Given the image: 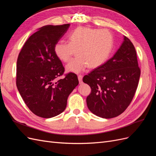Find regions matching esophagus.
Returning <instances> with one entry per match:
<instances>
[{
    "instance_id": "esophagus-1",
    "label": "esophagus",
    "mask_w": 156,
    "mask_h": 156,
    "mask_svg": "<svg viewBox=\"0 0 156 156\" xmlns=\"http://www.w3.org/2000/svg\"><path fill=\"white\" fill-rule=\"evenodd\" d=\"M78 79H79V83L81 84L83 83V75H78Z\"/></svg>"
}]
</instances>
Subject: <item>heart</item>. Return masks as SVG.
Listing matches in <instances>:
<instances>
[{
	"mask_svg": "<svg viewBox=\"0 0 156 156\" xmlns=\"http://www.w3.org/2000/svg\"><path fill=\"white\" fill-rule=\"evenodd\" d=\"M69 42L60 40L54 46L56 57L67 62L76 50L77 56L66 65L68 72L79 73L88 66L96 68L104 64L114 45L112 34L107 29L79 27L68 35Z\"/></svg>",
	"mask_w": 156,
	"mask_h": 156,
	"instance_id": "obj_1",
	"label": "heart"
}]
</instances>
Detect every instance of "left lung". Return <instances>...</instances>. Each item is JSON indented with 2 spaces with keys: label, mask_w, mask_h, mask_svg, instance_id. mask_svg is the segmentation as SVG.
<instances>
[{
  "label": "left lung",
  "mask_w": 156,
  "mask_h": 156,
  "mask_svg": "<svg viewBox=\"0 0 156 156\" xmlns=\"http://www.w3.org/2000/svg\"><path fill=\"white\" fill-rule=\"evenodd\" d=\"M140 75L135 47L124 36L115 55L83 79L91 88L87 98L88 109L103 119L122 114L133 100Z\"/></svg>",
  "instance_id": "obj_1"
}]
</instances>
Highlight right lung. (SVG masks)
Wrapping results in <instances>:
<instances>
[{
  "label": "right lung",
  "instance_id": "obj_1",
  "mask_svg": "<svg viewBox=\"0 0 156 156\" xmlns=\"http://www.w3.org/2000/svg\"><path fill=\"white\" fill-rule=\"evenodd\" d=\"M69 24L46 25L27 40L17 61L16 85L27 106L34 115L49 119L62 113L70 93L79 81L56 57L54 46L67 32Z\"/></svg>",
  "mask_w": 156,
  "mask_h": 156
}]
</instances>
